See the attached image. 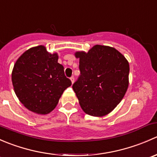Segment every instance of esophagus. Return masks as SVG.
<instances>
[{
  "mask_svg": "<svg viewBox=\"0 0 157 157\" xmlns=\"http://www.w3.org/2000/svg\"><path fill=\"white\" fill-rule=\"evenodd\" d=\"M71 83H74V77H71Z\"/></svg>",
  "mask_w": 157,
  "mask_h": 157,
  "instance_id": "34e87169",
  "label": "esophagus"
}]
</instances>
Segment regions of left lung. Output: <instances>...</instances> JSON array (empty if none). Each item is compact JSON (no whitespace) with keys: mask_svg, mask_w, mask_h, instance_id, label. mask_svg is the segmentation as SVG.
Wrapping results in <instances>:
<instances>
[{"mask_svg":"<svg viewBox=\"0 0 157 157\" xmlns=\"http://www.w3.org/2000/svg\"><path fill=\"white\" fill-rule=\"evenodd\" d=\"M80 58V74L72 87L85 113L103 116L112 112L124 97L128 87L129 64L116 49L96 45L86 53L76 52Z\"/></svg>","mask_w":157,"mask_h":157,"instance_id":"obj_1","label":"left lung"}]
</instances>
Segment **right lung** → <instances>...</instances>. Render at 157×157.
<instances>
[{
  "label": "right lung",
  "mask_w": 157,
  "mask_h": 157,
  "mask_svg": "<svg viewBox=\"0 0 157 157\" xmlns=\"http://www.w3.org/2000/svg\"><path fill=\"white\" fill-rule=\"evenodd\" d=\"M57 54H50L45 46L25 52L14 64L12 83L21 103L38 114H48L58 104L71 81L58 62Z\"/></svg>",
  "instance_id": "add662e5"
}]
</instances>
